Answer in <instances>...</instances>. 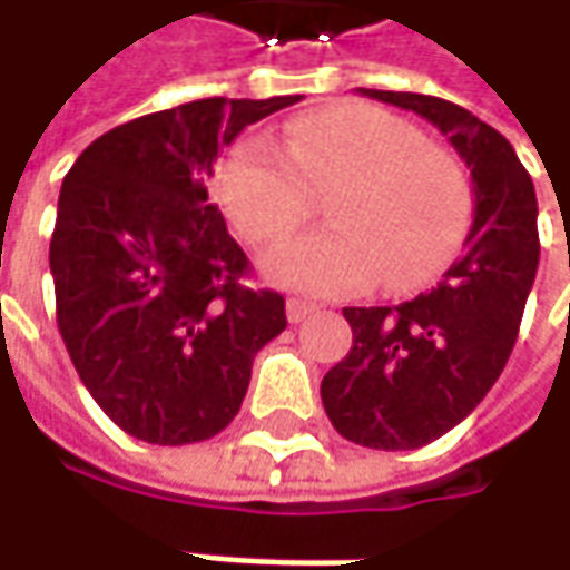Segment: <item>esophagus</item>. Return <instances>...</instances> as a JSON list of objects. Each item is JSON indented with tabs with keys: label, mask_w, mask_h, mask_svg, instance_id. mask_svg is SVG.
Listing matches in <instances>:
<instances>
[{
	"label": "esophagus",
	"mask_w": 570,
	"mask_h": 570,
	"mask_svg": "<svg viewBox=\"0 0 570 570\" xmlns=\"http://www.w3.org/2000/svg\"><path fill=\"white\" fill-rule=\"evenodd\" d=\"M317 311V304H311V301H301V297H288L285 301V317L288 323H301V320L307 317V314H314Z\"/></svg>",
	"instance_id": "obj_1"
}]
</instances>
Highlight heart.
Returning a JSON list of instances; mask_svg holds the SVG:
<instances>
[{"instance_id":"obj_1","label":"heart","mask_w":570,"mask_h":570,"mask_svg":"<svg viewBox=\"0 0 570 570\" xmlns=\"http://www.w3.org/2000/svg\"><path fill=\"white\" fill-rule=\"evenodd\" d=\"M326 228L266 256L263 273L304 295H355L383 275L409 292L444 273L472 225V184L415 122L367 104H336L288 122L285 145L263 132L230 145L215 193L256 247L288 237L326 189Z\"/></svg>"}]
</instances>
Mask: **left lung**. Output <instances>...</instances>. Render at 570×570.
<instances>
[{
  "label": "left lung",
  "instance_id": "1",
  "mask_svg": "<svg viewBox=\"0 0 570 570\" xmlns=\"http://www.w3.org/2000/svg\"><path fill=\"white\" fill-rule=\"evenodd\" d=\"M438 126L472 180L466 250L425 295L396 307H345L352 348L320 383L342 438L415 450L456 428L511 358L539 266L537 189L514 145L460 104L358 88Z\"/></svg>",
  "mask_w": 570,
  "mask_h": 570
}]
</instances>
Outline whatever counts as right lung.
<instances>
[{
	"instance_id": "right-lung-1",
	"label": "right lung",
	"mask_w": 570,
	"mask_h": 570,
	"mask_svg": "<svg viewBox=\"0 0 570 570\" xmlns=\"http://www.w3.org/2000/svg\"><path fill=\"white\" fill-rule=\"evenodd\" d=\"M206 98L104 132L66 174L50 240L56 323L110 422L148 444H196L240 412L285 297L244 285L247 256L208 203L218 151L297 104Z\"/></svg>"
}]
</instances>
